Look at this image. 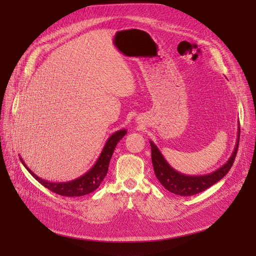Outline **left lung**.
I'll return each instance as SVG.
<instances>
[{
  "mask_svg": "<svg viewBox=\"0 0 256 256\" xmlns=\"http://www.w3.org/2000/svg\"><path fill=\"white\" fill-rule=\"evenodd\" d=\"M238 142L240 126L238 130V139L234 150L232 152L230 158L224 165H222L216 170L207 174L190 176L181 174L179 172H176L174 168H172L168 164V162L165 160L157 146H156L152 140H150L152 148V162L154 166V174L165 190H168V192L174 194L188 196L202 192L210 186H212L214 184L218 182L220 179H223L227 174V172L230 170L238 152Z\"/></svg>",
  "mask_w": 256,
  "mask_h": 256,
  "instance_id": "1",
  "label": "left lung"
}]
</instances>
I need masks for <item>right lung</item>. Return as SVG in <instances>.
I'll list each match as a JSON object with an SVG mask.
<instances>
[{"label": "right lung", "instance_id": "obj_1", "mask_svg": "<svg viewBox=\"0 0 256 256\" xmlns=\"http://www.w3.org/2000/svg\"><path fill=\"white\" fill-rule=\"evenodd\" d=\"M126 130H120L115 132L113 135H110L108 141L106 142L104 150L99 156L95 164L92 166V168L86 172L84 174L80 176L77 179L66 181V182H50L47 180L42 179L40 176H36L33 172L28 166L25 164L24 160L20 159V162L26 168V170L33 176V178L36 181H38L42 186H45L51 192L58 194L60 196H82L93 192L95 190L99 187L102 180L106 178L108 170V164L112 158V154L115 150V148L117 143L126 135Z\"/></svg>", "mask_w": 256, "mask_h": 256}]
</instances>
